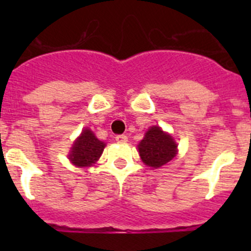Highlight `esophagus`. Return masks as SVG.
<instances>
[{"mask_svg":"<svg viewBox=\"0 0 251 251\" xmlns=\"http://www.w3.org/2000/svg\"><path fill=\"white\" fill-rule=\"evenodd\" d=\"M115 141L118 143H125V142H127V137L125 135H118L115 136Z\"/></svg>","mask_w":251,"mask_h":251,"instance_id":"34e87169","label":"esophagus"}]
</instances>
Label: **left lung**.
<instances>
[{
	"mask_svg": "<svg viewBox=\"0 0 251 251\" xmlns=\"http://www.w3.org/2000/svg\"><path fill=\"white\" fill-rule=\"evenodd\" d=\"M138 151L146 165L158 169L176 156L177 144L159 126H153L147 131L144 138L138 144Z\"/></svg>",
	"mask_w": 251,
	"mask_h": 251,
	"instance_id": "1",
	"label": "left lung"
}]
</instances>
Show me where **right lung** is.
Masks as SVG:
<instances>
[{
	"instance_id": "right-lung-1",
	"label": "right lung",
	"mask_w": 251,
	"mask_h": 251,
	"mask_svg": "<svg viewBox=\"0 0 251 251\" xmlns=\"http://www.w3.org/2000/svg\"><path fill=\"white\" fill-rule=\"evenodd\" d=\"M104 147L105 144L98 140L92 131L86 128L75 141L70 151L69 159L76 166H91L102 155Z\"/></svg>"
}]
</instances>
